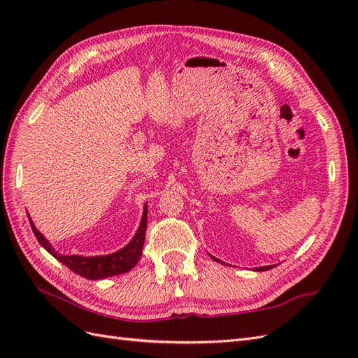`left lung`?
Returning a JSON list of instances; mask_svg holds the SVG:
<instances>
[{
	"instance_id": "8db88e82",
	"label": "left lung",
	"mask_w": 358,
	"mask_h": 358,
	"mask_svg": "<svg viewBox=\"0 0 358 358\" xmlns=\"http://www.w3.org/2000/svg\"><path fill=\"white\" fill-rule=\"evenodd\" d=\"M213 259H215V262H218V263H221V264H224L222 262H221V259H218V258H215L213 255H210ZM275 266H263V267H255L254 270H257V272H264V270H270V268H273Z\"/></svg>"
}]
</instances>
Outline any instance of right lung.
<instances>
[{"instance_id": "add662e5", "label": "right lung", "mask_w": 358, "mask_h": 358, "mask_svg": "<svg viewBox=\"0 0 358 358\" xmlns=\"http://www.w3.org/2000/svg\"><path fill=\"white\" fill-rule=\"evenodd\" d=\"M28 220L38 243L45 248L52 257H55L58 262L66 264L70 270H73V272L78 273L79 276L96 280V279H104L109 276L129 272V270L137 264L140 255H142V249L145 243V234H146V225H148V204H145L142 221H140V225L133 239L129 241V243L125 245L122 249H119V251L109 255H95V257L62 255L57 252L55 248L49 243L46 237L36 229V225L31 221L29 216Z\"/></svg>"}]
</instances>
